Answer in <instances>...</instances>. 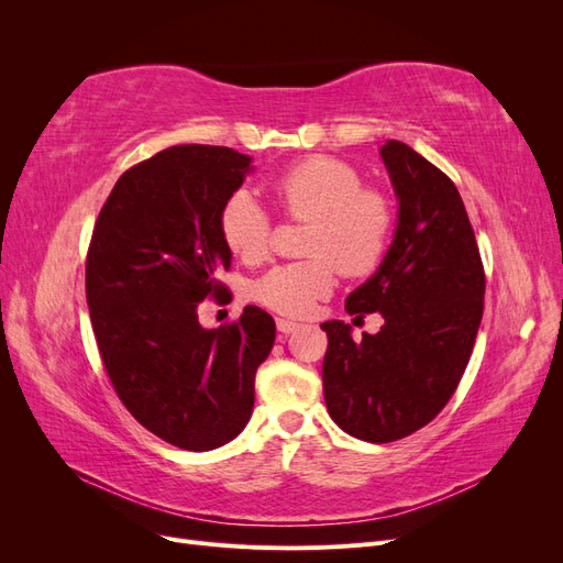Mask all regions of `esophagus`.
<instances>
[{
    "mask_svg": "<svg viewBox=\"0 0 563 563\" xmlns=\"http://www.w3.org/2000/svg\"><path fill=\"white\" fill-rule=\"evenodd\" d=\"M277 329H279V333H294L296 329H298V323L296 321H288V319H277Z\"/></svg>",
    "mask_w": 563,
    "mask_h": 563,
    "instance_id": "1",
    "label": "esophagus"
}]
</instances>
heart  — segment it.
Wrapping results in <instances>:
<instances>
[{
    "label": "heart",
    "mask_w": 563,
    "mask_h": 563,
    "mask_svg": "<svg viewBox=\"0 0 563 563\" xmlns=\"http://www.w3.org/2000/svg\"><path fill=\"white\" fill-rule=\"evenodd\" d=\"M360 185L354 168L333 157L302 159L272 180L279 207L288 216L310 220L305 253L312 258L265 272L251 288L255 300L279 314L302 317L314 300L333 291L338 267L350 277H362L380 263L391 213L378 192L360 190ZM218 230L236 258H265L269 216L246 187L223 201Z\"/></svg>",
    "instance_id": "heart-1"
}]
</instances>
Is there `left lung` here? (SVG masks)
I'll return each mask as SVG.
<instances>
[{
    "instance_id": "1",
    "label": "left lung",
    "mask_w": 563,
    "mask_h": 563,
    "mask_svg": "<svg viewBox=\"0 0 563 563\" xmlns=\"http://www.w3.org/2000/svg\"><path fill=\"white\" fill-rule=\"evenodd\" d=\"M397 197V228L378 269L345 300L380 312L378 333L354 343L345 321H323V399L340 430L387 444L424 428L467 368L484 314V267L453 180L413 147L380 145Z\"/></svg>"
}]
</instances>
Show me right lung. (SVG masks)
Returning <instances> with one entry per match:
<instances>
[{
    "mask_svg": "<svg viewBox=\"0 0 563 563\" xmlns=\"http://www.w3.org/2000/svg\"><path fill=\"white\" fill-rule=\"evenodd\" d=\"M251 172L232 147H166L114 183L91 236L87 302L108 376L145 430L185 451L246 428L255 371L275 345V319L255 305L218 329L197 314L225 294L218 275L232 251L218 216Z\"/></svg>",
    "mask_w": 563,
    "mask_h": 563,
    "instance_id": "1",
    "label": "right lung"
}]
</instances>
